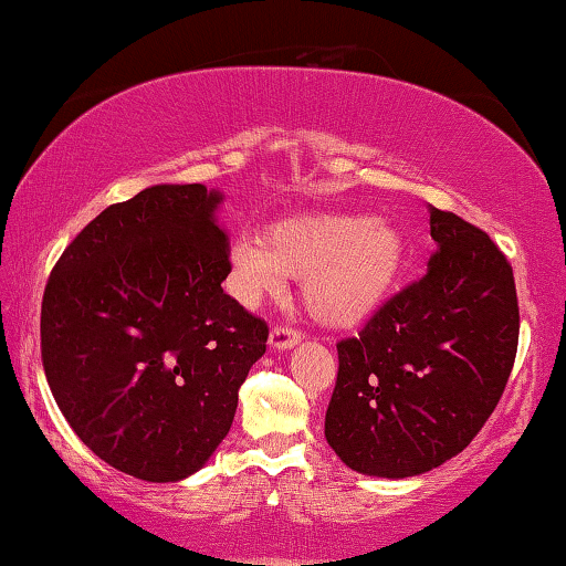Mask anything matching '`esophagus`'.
Here are the masks:
<instances>
[{
  "instance_id": "1",
  "label": "esophagus",
  "mask_w": 566,
  "mask_h": 566,
  "mask_svg": "<svg viewBox=\"0 0 566 566\" xmlns=\"http://www.w3.org/2000/svg\"><path fill=\"white\" fill-rule=\"evenodd\" d=\"M296 342H302V332H296L292 327H274L270 334L272 349H292Z\"/></svg>"
}]
</instances>
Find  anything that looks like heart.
<instances>
[{
	"instance_id": "1",
	"label": "heart",
	"mask_w": 566,
	"mask_h": 566,
	"mask_svg": "<svg viewBox=\"0 0 566 566\" xmlns=\"http://www.w3.org/2000/svg\"><path fill=\"white\" fill-rule=\"evenodd\" d=\"M407 242L385 217L306 214L274 224L270 234H242L229 264L237 294L256 302L304 280L306 310L327 327L367 322L401 274Z\"/></svg>"
}]
</instances>
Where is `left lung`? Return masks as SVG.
I'll return each instance as SVG.
<instances>
[{
  "instance_id": "8db88e82",
  "label": "left lung",
  "mask_w": 566,
  "mask_h": 566,
  "mask_svg": "<svg viewBox=\"0 0 566 566\" xmlns=\"http://www.w3.org/2000/svg\"><path fill=\"white\" fill-rule=\"evenodd\" d=\"M427 274L337 344L324 437L359 474L405 479L472 442L500 401L520 342L514 274L490 234L429 207Z\"/></svg>"
}]
</instances>
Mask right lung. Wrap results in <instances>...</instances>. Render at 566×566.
<instances>
[{
  "label": "right lung",
  "instance_id": "add662e5",
  "mask_svg": "<svg viewBox=\"0 0 566 566\" xmlns=\"http://www.w3.org/2000/svg\"><path fill=\"white\" fill-rule=\"evenodd\" d=\"M205 185H157L74 237L42 300V364L56 407L109 467L179 482L234 421L266 352L264 319L224 294L229 237Z\"/></svg>",
  "mask_w": 566,
  "mask_h": 566
}]
</instances>
